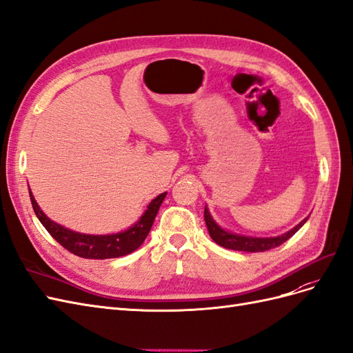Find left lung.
<instances>
[{
	"mask_svg": "<svg viewBox=\"0 0 353 353\" xmlns=\"http://www.w3.org/2000/svg\"><path fill=\"white\" fill-rule=\"evenodd\" d=\"M306 219H303L301 223H299V225H296L293 230L283 234V236H280V237H270V239L244 237V236H237V234L227 232L225 230L218 227L216 222L212 219L209 210L205 208V222H206V227H208V231L210 234L212 240L216 244L222 245V248L231 249V250H240V252H265V250H270L274 248H279V245H281L284 241L290 239L293 234H296L299 231V228L303 225Z\"/></svg>",
	"mask_w": 353,
	"mask_h": 353,
	"instance_id": "1",
	"label": "left lung"
}]
</instances>
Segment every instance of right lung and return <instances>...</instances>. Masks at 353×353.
I'll list each match as a JSON object with an SVG mask.
<instances>
[{
  "instance_id": "right-lung-1",
  "label": "right lung",
  "mask_w": 353,
  "mask_h": 353,
  "mask_svg": "<svg viewBox=\"0 0 353 353\" xmlns=\"http://www.w3.org/2000/svg\"><path fill=\"white\" fill-rule=\"evenodd\" d=\"M29 196L32 201V208H34L35 215L38 216L42 225H44L46 230L51 234V237L57 243H60L66 250L85 259H110L130 254L140 248L152 230L154 218L163 199L166 197V193L159 194L156 199L150 201V205H148L144 215L134 227L123 232L112 234V236H88V234H79L68 228H63L59 223L50 221L44 215V212H42L37 205L30 190Z\"/></svg>"
}]
</instances>
